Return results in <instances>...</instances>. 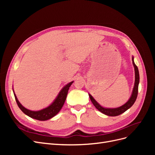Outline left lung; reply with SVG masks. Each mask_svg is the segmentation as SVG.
<instances>
[{
	"mask_svg": "<svg viewBox=\"0 0 155 155\" xmlns=\"http://www.w3.org/2000/svg\"><path fill=\"white\" fill-rule=\"evenodd\" d=\"M133 64L134 67V72H135V81H134V85L133 90L132 94H131L129 100L127 101V102L125 103L124 105L121 106L118 108H113V109H110V108H104L101 107L98 103L94 100L90 94H88L90 99L93 104V105L95 106L96 109L100 111L102 113H104L105 115L109 116H118L121 114L124 113L127 110H128L129 108L133 106V105L134 104V102L137 100V97L138 96V84L140 82V76H139V71L137 65L135 64L134 62V58H132Z\"/></svg>",
	"mask_w": 155,
	"mask_h": 155,
	"instance_id": "8db88e82",
	"label": "left lung"
}]
</instances>
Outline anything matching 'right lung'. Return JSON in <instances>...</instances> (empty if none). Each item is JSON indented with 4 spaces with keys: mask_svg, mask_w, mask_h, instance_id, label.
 I'll use <instances>...</instances> for the list:
<instances>
[{
    "mask_svg": "<svg viewBox=\"0 0 155 155\" xmlns=\"http://www.w3.org/2000/svg\"><path fill=\"white\" fill-rule=\"evenodd\" d=\"M73 82L74 81H71L70 83H68L67 85H65L61 89V91L59 92L57 97L55 98L54 102L50 105L38 111H33V110H30L26 109V108L23 107L21 104V103L18 101L15 94L14 92L13 94H14V96H15V100L18 107L20 108V109L24 112L25 114L31 118H34L37 120H40V121H45L53 118V117L57 114L60 111V110L61 109V108L63 107L64 104V101L66 100L69 88L70 86H71Z\"/></svg>",
    "mask_w": 155,
    "mask_h": 155,
    "instance_id": "right-lung-1",
    "label": "right lung"
}]
</instances>
